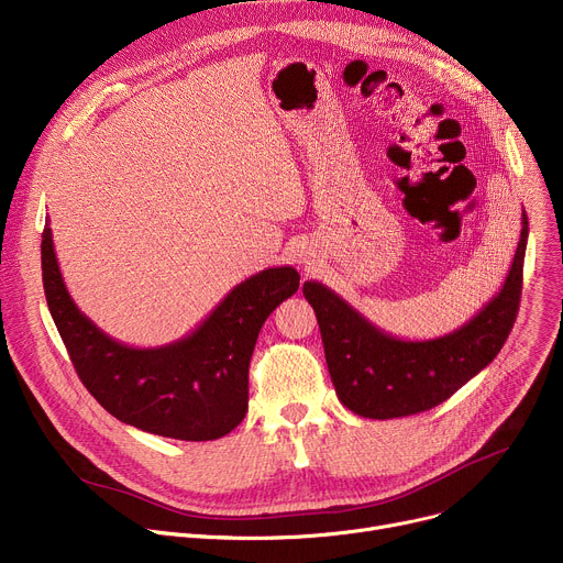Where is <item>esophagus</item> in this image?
<instances>
[{
	"label": "esophagus",
	"mask_w": 563,
	"mask_h": 563,
	"mask_svg": "<svg viewBox=\"0 0 563 563\" xmlns=\"http://www.w3.org/2000/svg\"><path fill=\"white\" fill-rule=\"evenodd\" d=\"M302 263H308V258H302Z\"/></svg>",
	"instance_id": "1"
}]
</instances>
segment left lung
Returning a JSON list of instances; mask_svg holds the SVG:
<instances>
[{
	"instance_id": "8db88e82",
	"label": "left lung",
	"mask_w": 563,
	"mask_h": 563,
	"mask_svg": "<svg viewBox=\"0 0 563 563\" xmlns=\"http://www.w3.org/2000/svg\"><path fill=\"white\" fill-rule=\"evenodd\" d=\"M528 216L500 291L457 330L427 341H404L371 323L323 283L302 296L314 308L334 390L352 413L371 420L416 416L449 399L500 352L519 312Z\"/></svg>"
}]
</instances>
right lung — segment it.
Returning <instances> with one entry per match:
<instances>
[{
  "label": "right lung",
  "mask_w": 563,
  "mask_h": 563,
  "mask_svg": "<svg viewBox=\"0 0 563 563\" xmlns=\"http://www.w3.org/2000/svg\"><path fill=\"white\" fill-rule=\"evenodd\" d=\"M42 283L80 382L108 413L147 433L207 442L244 420L258 332L296 294L300 276L294 267H269L246 278L190 334L159 347L125 345L78 310L60 274L48 220L42 233Z\"/></svg>",
  "instance_id": "right-lung-1"
}]
</instances>
